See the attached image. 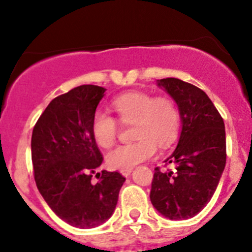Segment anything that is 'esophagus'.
Instances as JSON below:
<instances>
[{
  "mask_svg": "<svg viewBox=\"0 0 252 252\" xmlns=\"http://www.w3.org/2000/svg\"><path fill=\"white\" fill-rule=\"evenodd\" d=\"M131 172H133V168H128V169H121V174L123 177H129Z\"/></svg>",
  "mask_w": 252,
  "mask_h": 252,
  "instance_id": "34e87169",
  "label": "esophagus"
}]
</instances>
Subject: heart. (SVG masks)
I'll list each match as a JSON object with an SVG mask.
<instances>
[{"instance_id":"1","label":"heart","mask_w":252,"mask_h":252,"mask_svg":"<svg viewBox=\"0 0 252 252\" xmlns=\"http://www.w3.org/2000/svg\"><path fill=\"white\" fill-rule=\"evenodd\" d=\"M113 108L122 123H133L131 135L136 140L108 152L107 163L112 168H133L156 154V145L167 149L177 139L180 113L172 98L133 91L117 97ZM91 133L101 147L108 149L117 139L118 123L107 112L97 110L91 121Z\"/></svg>"}]
</instances>
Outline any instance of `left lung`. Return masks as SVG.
<instances>
[{
  "instance_id": "8db88e82",
  "label": "left lung",
  "mask_w": 252,
  "mask_h": 252,
  "mask_svg": "<svg viewBox=\"0 0 252 252\" xmlns=\"http://www.w3.org/2000/svg\"><path fill=\"white\" fill-rule=\"evenodd\" d=\"M157 85L177 103L182 131L173 154L164 161L174 169L155 168L150 200L166 218L188 220L208 204L224 171V122L197 86L177 78L161 79Z\"/></svg>"
}]
</instances>
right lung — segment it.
<instances>
[{"label":"right lung","instance_id":"add662e5","mask_svg":"<svg viewBox=\"0 0 252 252\" xmlns=\"http://www.w3.org/2000/svg\"><path fill=\"white\" fill-rule=\"evenodd\" d=\"M105 88L80 85L53 98L32 129L35 183L51 210L73 227L95 228L113 215L126 178L96 173L103 158L91 121ZM94 174L100 178L94 183Z\"/></svg>","mask_w":252,"mask_h":252}]
</instances>
